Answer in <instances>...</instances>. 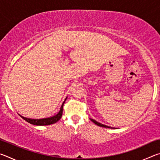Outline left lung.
I'll list each match as a JSON object with an SVG mask.
<instances>
[{
	"label": "left lung",
	"mask_w": 160,
	"mask_h": 160,
	"mask_svg": "<svg viewBox=\"0 0 160 160\" xmlns=\"http://www.w3.org/2000/svg\"><path fill=\"white\" fill-rule=\"evenodd\" d=\"M90 120H91L92 121V122H93L94 123H95L96 125L99 126H100V127H104V128H112V127H110V126H106V125H104V124H102V123H99V122H97V121L94 120V119L90 118Z\"/></svg>",
	"instance_id": "1"
}]
</instances>
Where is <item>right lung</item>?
Here are the masks:
<instances>
[{
    "label": "right lung",
    "mask_w": 160,
    "mask_h": 160,
    "mask_svg": "<svg viewBox=\"0 0 160 160\" xmlns=\"http://www.w3.org/2000/svg\"><path fill=\"white\" fill-rule=\"evenodd\" d=\"M67 99V97L66 99L64 100V102L62 104L60 111H59L58 113L57 114H56L55 116H51V117H48V118H39V119H34V118H26L24 117V116L20 115L22 118L24 120H25L26 121H28V123L33 124V125H36V126H47V125H51V124H53L57 122L59 120H60L62 114H63V104L66 100Z\"/></svg>",
    "instance_id": "1"
}]
</instances>
